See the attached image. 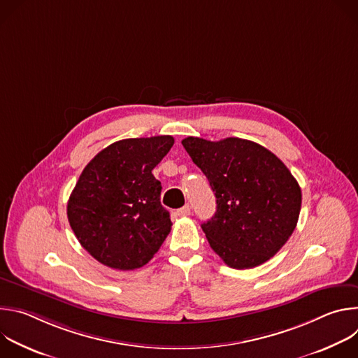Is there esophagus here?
Wrapping results in <instances>:
<instances>
[{
  "label": "esophagus",
  "instance_id": "obj_1",
  "mask_svg": "<svg viewBox=\"0 0 358 358\" xmlns=\"http://www.w3.org/2000/svg\"><path fill=\"white\" fill-rule=\"evenodd\" d=\"M177 214H178L180 217H187V215L191 214V207L188 206V203H185V206H184L182 208H180V210L177 211Z\"/></svg>",
  "mask_w": 358,
  "mask_h": 358
}]
</instances>
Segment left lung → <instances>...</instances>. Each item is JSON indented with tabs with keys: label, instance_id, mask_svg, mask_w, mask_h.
Listing matches in <instances>:
<instances>
[{
	"label": "left lung",
	"instance_id": "left-lung-1",
	"mask_svg": "<svg viewBox=\"0 0 358 358\" xmlns=\"http://www.w3.org/2000/svg\"><path fill=\"white\" fill-rule=\"evenodd\" d=\"M181 143L217 198L214 217L201 225L214 252L234 269L275 257L293 234L301 207V189L289 169L250 140L187 137Z\"/></svg>",
	"mask_w": 358,
	"mask_h": 358
}]
</instances>
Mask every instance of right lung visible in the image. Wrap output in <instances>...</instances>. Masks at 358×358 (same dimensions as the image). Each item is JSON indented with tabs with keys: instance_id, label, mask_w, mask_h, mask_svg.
<instances>
[{
	"instance_id": "right-lung-1",
	"label": "right lung",
	"mask_w": 358,
	"mask_h": 358,
	"mask_svg": "<svg viewBox=\"0 0 358 358\" xmlns=\"http://www.w3.org/2000/svg\"><path fill=\"white\" fill-rule=\"evenodd\" d=\"M171 136L116 141L89 162L68 201V220L80 245L112 269L144 266L171 231L155 169Z\"/></svg>"
}]
</instances>
